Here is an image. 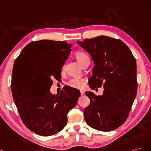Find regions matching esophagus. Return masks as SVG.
Returning a JSON list of instances; mask_svg holds the SVG:
<instances>
[{
    "instance_id": "obj_1",
    "label": "esophagus",
    "mask_w": 151,
    "mask_h": 151,
    "mask_svg": "<svg viewBox=\"0 0 151 151\" xmlns=\"http://www.w3.org/2000/svg\"><path fill=\"white\" fill-rule=\"evenodd\" d=\"M84 91L83 90H80V93H81V95H84Z\"/></svg>"
}]
</instances>
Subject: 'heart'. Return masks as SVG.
I'll list each match as a JSON object with an SVG mask.
<instances>
[{
	"instance_id": "obj_1",
	"label": "heart",
	"mask_w": 151,
	"mask_h": 151,
	"mask_svg": "<svg viewBox=\"0 0 151 151\" xmlns=\"http://www.w3.org/2000/svg\"><path fill=\"white\" fill-rule=\"evenodd\" d=\"M75 56L77 61L79 62L80 65H81L86 58H88L86 54L81 51H77L75 52ZM65 66H63L62 68V70H64ZM84 80L81 78H73L67 82V85L74 88H81L84 86Z\"/></svg>"
}]
</instances>
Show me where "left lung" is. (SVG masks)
<instances>
[{"label": "left lung", "instance_id": "obj_1", "mask_svg": "<svg viewBox=\"0 0 151 151\" xmlns=\"http://www.w3.org/2000/svg\"><path fill=\"white\" fill-rule=\"evenodd\" d=\"M77 43L89 52L95 64L90 87L104 88L102 95L85 92L90 104L84 110L85 120L96 130H114L128 118L137 95L135 58L129 47L117 39L100 36Z\"/></svg>", "mask_w": 151, "mask_h": 151}]
</instances>
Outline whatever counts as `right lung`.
<instances>
[{
  "label": "right lung",
  "mask_w": 151,
  "mask_h": 151,
  "mask_svg": "<svg viewBox=\"0 0 151 151\" xmlns=\"http://www.w3.org/2000/svg\"><path fill=\"white\" fill-rule=\"evenodd\" d=\"M71 46L66 41H33L16 59L11 86L13 99L24 124L36 134L50 136L60 132L80 96L78 90L69 86L56 95L50 91L52 80L61 78Z\"/></svg>",
  "instance_id": "obj_1"
}]
</instances>
